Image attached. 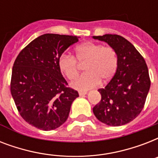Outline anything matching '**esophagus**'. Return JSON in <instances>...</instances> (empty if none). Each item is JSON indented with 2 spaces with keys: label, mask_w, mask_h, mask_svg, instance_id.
<instances>
[{
  "label": "esophagus",
  "mask_w": 158,
  "mask_h": 158,
  "mask_svg": "<svg viewBox=\"0 0 158 158\" xmlns=\"http://www.w3.org/2000/svg\"><path fill=\"white\" fill-rule=\"evenodd\" d=\"M87 94H88V92H87V91H80V92H79V96H84V95H86Z\"/></svg>",
  "instance_id": "34e87169"
}]
</instances>
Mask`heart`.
I'll list each match as a JSON object with an SVG mask.
<instances>
[{
    "instance_id": "b5f03b06",
    "label": "heart",
    "mask_w": 158,
    "mask_h": 158,
    "mask_svg": "<svg viewBox=\"0 0 158 158\" xmlns=\"http://www.w3.org/2000/svg\"><path fill=\"white\" fill-rule=\"evenodd\" d=\"M75 56L79 63L86 62L85 73L78 77L71 86L78 90L85 91L96 87L100 81L106 82L115 74L117 69V55L110 47L100 43L85 42L75 48ZM73 56L63 53L59 56L57 64L60 70L69 80L77 76L79 64Z\"/></svg>"
}]
</instances>
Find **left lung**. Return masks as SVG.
Instances as JSON below:
<instances>
[{"label": "left lung", "instance_id": "1", "mask_svg": "<svg viewBox=\"0 0 158 158\" xmlns=\"http://www.w3.org/2000/svg\"><path fill=\"white\" fill-rule=\"evenodd\" d=\"M105 42L117 55V69L107 85L98 89L101 101L93 109L97 119L110 126L126 125L139 115L149 91L148 69L132 43L116 34L94 36Z\"/></svg>", "mask_w": 158, "mask_h": 158}]
</instances>
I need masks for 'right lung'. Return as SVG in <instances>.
I'll list each match as a JSON object with an SVG mask.
<instances>
[{
	"label": "right lung",
	"mask_w": 158,
	"mask_h": 158,
	"mask_svg": "<svg viewBox=\"0 0 158 158\" xmlns=\"http://www.w3.org/2000/svg\"><path fill=\"white\" fill-rule=\"evenodd\" d=\"M76 36L46 33L32 41L15 60L10 82L14 101L23 120L39 130H55L66 121L79 94L68 85L57 60Z\"/></svg>",
	"instance_id": "right-lung-1"
}]
</instances>
